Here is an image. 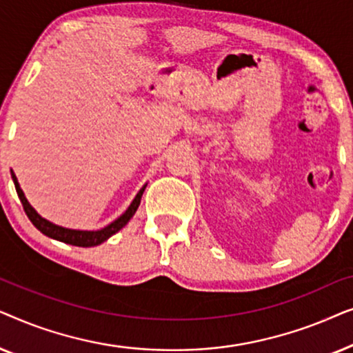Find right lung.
Segmentation results:
<instances>
[{
	"instance_id": "right-lung-1",
	"label": "right lung",
	"mask_w": 353,
	"mask_h": 353,
	"mask_svg": "<svg viewBox=\"0 0 353 353\" xmlns=\"http://www.w3.org/2000/svg\"><path fill=\"white\" fill-rule=\"evenodd\" d=\"M11 175H12L14 186H16L19 199H21V202H22L23 210H26V214L28 219H30L32 223L37 226V230H40L43 234L50 236V238H52V239H57V241H61V243H67L72 245H79V248H93V245L104 243L105 239H109L110 236L117 233L119 230H122L123 226L128 223V220L134 215V212H137L139 202H141L144 188H146V186H143L137 194V197L133 199L132 204H130L127 212H125L123 215H120L117 220L112 221V223L105 226V228L99 230V231H75V230L62 228V226H57L54 223H51V221L41 219V216L35 212V209L28 204V201L26 199V196H23L21 186H19L16 175H14L12 172H11Z\"/></svg>"
}]
</instances>
